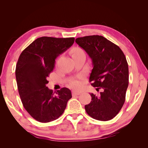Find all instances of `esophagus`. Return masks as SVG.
<instances>
[{
    "label": "esophagus",
    "instance_id": "1",
    "mask_svg": "<svg viewBox=\"0 0 148 148\" xmlns=\"http://www.w3.org/2000/svg\"><path fill=\"white\" fill-rule=\"evenodd\" d=\"M81 94V92L79 91H72V95L73 96H78Z\"/></svg>",
    "mask_w": 148,
    "mask_h": 148
}]
</instances>
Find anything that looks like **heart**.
I'll list each match as a JSON object with an SVG mask.
<instances>
[{
    "label": "heart",
    "mask_w": 148,
    "mask_h": 148,
    "mask_svg": "<svg viewBox=\"0 0 148 148\" xmlns=\"http://www.w3.org/2000/svg\"><path fill=\"white\" fill-rule=\"evenodd\" d=\"M84 53L83 49L79 48V47H78L73 48L72 49V51H71V54H72V56H77V55L80 54V53ZM71 84H72L74 87H76V88L78 87L79 85V83L77 81H73L72 82H71Z\"/></svg>",
    "instance_id": "1"
}]
</instances>
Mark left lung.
I'll use <instances>...</instances> for the list:
<instances>
[{"label": "left lung", "mask_w": 148, "mask_h": 148, "mask_svg": "<svg viewBox=\"0 0 148 148\" xmlns=\"http://www.w3.org/2000/svg\"><path fill=\"white\" fill-rule=\"evenodd\" d=\"M75 42L91 59V85L102 90L99 96L90 93L91 101L84 106L86 113L97 120L112 119L125 101L129 78L126 57L118 46L102 36L78 38Z\"/></svg>", "instance_id": "8db88e82"}]
</instances>
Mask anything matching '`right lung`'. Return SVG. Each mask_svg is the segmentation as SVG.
Here are the masks:
<instances>
[{
    "instance_id": "add662e5",
    "label": "right lung",
    "mask_w": 148,
    "mask_h": 148,
    "mask_svg": "<svg viewBox=\"0 0 148 148\" xmlns=\"http://www.w3.org/2000/svg\"><path fill=\"white\" fill-rule=\"evenodd\" d=\"M74 41V38H39L21 53L18 60L15 76L22 104L31 117L39 122L57 119L72 97L68 88H62L53 92L46 84L56 58Z\"/></svg>"
}]
</instances>
